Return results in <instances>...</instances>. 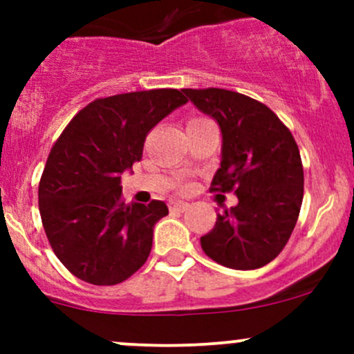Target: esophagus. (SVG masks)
I'll return each mask as SVG.
<instances>
[{
	"instance_id": "obj_1",
	"label": "esophagus",
	"mask_w": 354,
	"mask_h": 354,
	"mask_svg": "<svg viewBox=\"0 0 354 354\" xmlns=\"http://www.w3.org/2000/svg\"><path fill=\"white\" fill-rule=\"evenodd\" d=\"M188 203L187 202H180V200H176V202H169V210L171 212H185V210H188Z\"/></svg>"
}]
</instances>
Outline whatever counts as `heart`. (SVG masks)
Returning a JSON list of instances; mask_svg holds the SVG:
<instances>
[{
	"mask_svg": "<svg viewBox=\"0 0 354 354\" xmlns=\"http://www.w3.org/2000/svg\"><path fill=\"white\" fill-rule=\"evenodd\" d=\"M198 121H205V118H192L188 123H198Z\"/></svg>",
	"mask_w": 354,
	"mask_h": 354,
	"instance_id": "b5f03b06",
	"label": "heart"
}]
</instances>
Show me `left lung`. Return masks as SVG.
Listing matches in <instances>:
<instances>
[{
    "label": "left lung",
    "instance_id": "left-lung-1",
    "mask_svg": "<svg viewBox=\"0 0 354 354\" xmlns=\"http://www.w3.org/2000/svg\"><path fill=\"white\" fill-rule=\"evenodd\" d=\"M223 133L221 167L210 190L238 203L217 214L200 238L207 257L236 270L272 262L286 246L303 202V164L286 124L266 104L226 88H183Z\"/></svg>",
    "mask_w": 354,
    "mask_h": 354
}]
</instances>
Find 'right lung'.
I'll use <instances>...</instances> for the list:
<instances>
[{"label":"right lung","instance_id":"obj_1","mask_svg":"<svg viewBox=\"0 0 354 354\" xmlns=\"http://www.w3.org/2000/svg\"><path fill=\"white\" fill-rule=\"evenodd\" d=\"M187 104L176 88L95 99L53 145L39 183V212L53 252L95 286L127 281L147 260L166 203H124L121 173L142 159L149 131Z\"/></svg>","mask_w":354,"mask_h":354}]
</instances>
